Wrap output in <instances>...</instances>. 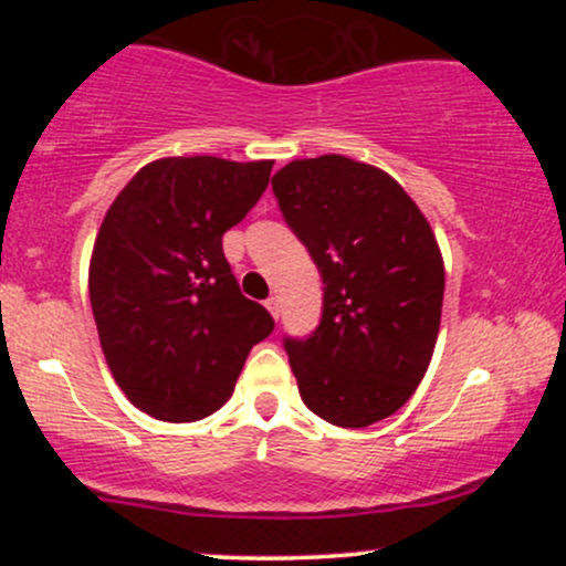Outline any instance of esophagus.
I'll return each mask as SVG.
<instances>
[{"instance_id":"1","label":"esophagus","mask_w":566,"mask_h":566,"mask_svg":"<svg viewBox=\"0 0 566 566\" xmlns=\"http://www.w3.org/2000/svg\"><path fill=\"white\" fill-rule=\"evenodd\" d=\"M265 308H269V314L274 316V319H279V311H282V305H279V297L271 295L269 301H265Z\"/></svg>"}]
</instances>
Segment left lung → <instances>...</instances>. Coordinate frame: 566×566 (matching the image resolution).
<instances>
[{"mask_svg":"<svg viewBox=\"0 0 566 566\" xmlns=\"http://www.w3.org/2000/svg\"><path fill=\"white\" fill-rule=\"evenodd\" d=\"M314 258L324 311L308 340H284L305 407L365 428L405 407L437 346L444 261L420 207L388 172L340 154L295 159L271 180Z\"/></svg>","mask_w":566,"mask_h":566,"instance_id":"8db88e82","label":"left lung"}]
</instances>
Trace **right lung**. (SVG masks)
Wrapping results in <instances>:
<instances>
[{
	"label": "right lung",
	"mask_w": 566,
	"mask_h": 566,
	"mask_svg": "<svg viewBox=\"0 0 566 566\" xmlns=\"http://www.w3.org/2000/svg\"><path fill=\"white\" fill-rule=\"evenodd\" d=\"M274 161L165 157L112 201L90 258V303L116 386L140 412L193 423L231 399L274 319L247 301L223 233L261 199Z\"/></svg>",
	"instance_id": "add662e5"
}]
</instances>
